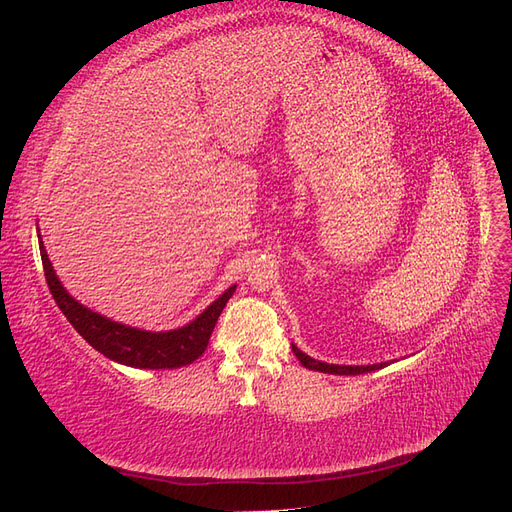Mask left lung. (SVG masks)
I'll return each mask as SVG.
<instances>
[{
    "mask_svg": "<svg viewBox=\"0 0 512 512\" xmlns=\"http://www.w3.org/2000/svg\"><path fill=\"white\" fill-rule=\"evenodd\" d=\"M292 352L301 361L303 367L314 369V371H324V374H337V376L367 374V371H376V369H382L386 365V363H376V365H329V363H322V361L312 359V356H307L305 352H301L294 344H292Z\"/></svg>",
    "mask_w": 512,
    "mask_h": 512,
    "instance_id": "left-lung-1",
    "label": "left lung"
}]
</instances>
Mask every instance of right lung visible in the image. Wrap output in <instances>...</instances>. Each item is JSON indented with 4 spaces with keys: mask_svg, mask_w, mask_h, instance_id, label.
<instances>
[{
    "mask_svg": "<svg viewBox=\"0 0 512 512\" xmlns=\"http://www.w3.org/2000/svg\"><path fill=\"white\" fill-rule=\"evenodd\" d=\"M40 256L46 284H49L53 299L61 312H64V316L70 320L76 333L87 339V344L102 352L106 359L138 369H175L194 363L205 352L209 337L215 329V322H218L222 309L237 288L230 286L220 299H215L203 314L194 318L190 324H185V327L153 333L104 318L102 314L94 312V309L81 305L61 286L51 260L46 256L42 241Z\"/></svg>",
    "mask_w": 512,
    "mask_h": 512,
    "instance_id": "obj_1",
    "label": "right lung"
}]
</instances>
